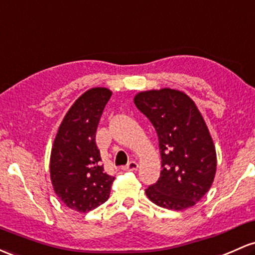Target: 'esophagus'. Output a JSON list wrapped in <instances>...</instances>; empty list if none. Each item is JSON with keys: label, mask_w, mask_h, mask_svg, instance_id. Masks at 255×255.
<instances>
[{"label": "esophagus", "mask_w": 255, "mask_h": 255, "mask_svg": "<svg viewBox=\"0 0 255 255\" xmlns=\"http://www.w3.org/2000/svg\"><path fill=\"white\" fill-rule=\"evenodd\" d=\"M122 169L125 170V172H135V170L138 169V163H136L135 161H132V162H129L127 166L123 167Z\"/></svg>", "instance_id": "1"}]
</instances>
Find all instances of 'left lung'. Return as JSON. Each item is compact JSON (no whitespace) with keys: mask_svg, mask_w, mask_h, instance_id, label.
I'll return each mask as SVG.
<instances>
[{"mask_svg":"<svg viewBox=\"0 0 255 255\" xmlns=\"http://www.w3.org/2000/svg\"><path fill=\"white\" fill-rule=\"evenodd\" d=\"M134 104L155 127L162 159L161 175L145 194L162 208L195 206L217 170L214 142L200 110L184 92L170 88L140 92Z\"/></svg>","mask_w":255,"mask_h":255,"instance_id":"1","label":"left lung"}]
</instances>
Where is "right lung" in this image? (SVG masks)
<instances>
[{"mask_svg": "<svg viewBox=\"0 0 255 255\" xmlns=\"http://www.w3.org/2000/svg\"><path fill=\"white\" fill-rule=\"evenodd\" d=\"M113 92L96 87L85 92L66 113L50 152L53 189L70 209L87 213L106 202L114 177L106 174L96 133Z\"/></svg>", "mask_w": 255, "mask_h": 255, "instance_id": "add662e5", "label": "right lung"}]
</instances>
